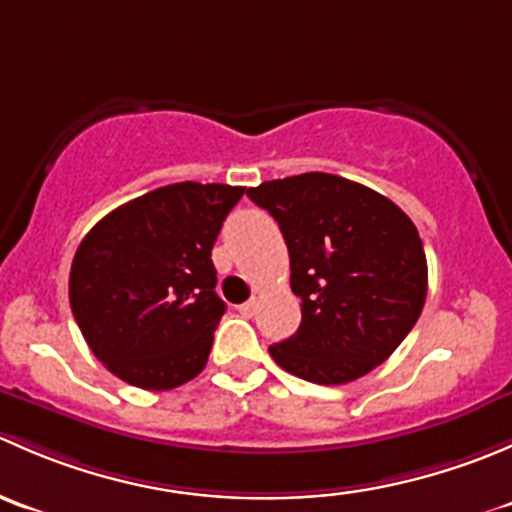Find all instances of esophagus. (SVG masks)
I'll return each instance as SVG.
<instances>
[{
  "label": "esophagus",
  "instance_id": "esophagus-1",
  "mask_svg": "<svg viewBox=\"0 0 512 512\" xmlns=\"http://www.w3.org/2000/svg\"><path fill=\"white\" fill-rule=\"evenodd\" d=\"M257 312V299H250V302L240 304V314L242 317H252Z\"/></svg>",
  "mask_w": 512,
  "mask_h": 512
}]
</instances>
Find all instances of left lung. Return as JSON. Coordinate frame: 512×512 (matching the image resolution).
<instances>
[{"label":"left lung","instance_id":"obj_1","mask_svg":"<svg viewBox=\"0 0 512 512\" xmlns=\"http://www.w3.org/2000/svg\"><path fill=\"white\" fill-rule=\"evenodd\" d=\"M280 225L302 324L272 344L282 369L312 384H347L384 364L414 329L428 289L409 215L376 190L302 173L247 190Z\"/></svg>","mask_w":512,"mask_h":512}]
</instances>
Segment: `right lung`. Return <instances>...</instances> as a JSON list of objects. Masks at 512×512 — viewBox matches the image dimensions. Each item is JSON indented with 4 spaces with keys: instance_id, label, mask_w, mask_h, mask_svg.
<instances>
[{
    "instance_id": "add662e5",
    "label": "right lung",
    "mask_w": 512,
    "mask_h": 512,
    "mask_svg": "<svg viewBox=\"0 0 512 512\" xmlns=\"http://www.w3.org/2000/svg\"><path fill=\"white\" fill-rule=\"evenodd\" d=\"M242 193L223 183L165 185L108 213L81 240L71 312L118 379L168 391L203 371L225 314L210 252Z\"/></svg>"
}]
</instances>
